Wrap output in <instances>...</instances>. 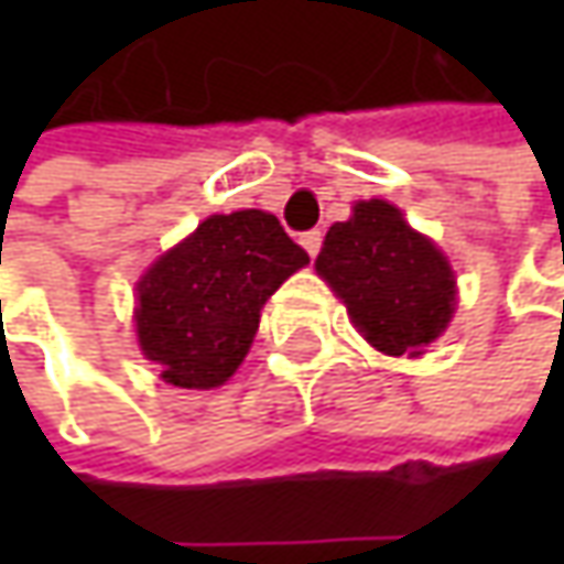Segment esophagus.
<instances>
[{"instance_id": "1", "label": "esophagus", "mask_w": 564, "mask_h": 564, "mask_svg": "<svg viewBox=\"0 0 564 564\" xmlns=\"http://www.w3.org/2000/svg\"><path fill=\"white\" fill-rule=\"evenodd\" d=\"M301 248L307 250L311 257H316L319 248H323V231H319V228H314V231H304V235H301Z\"/></svg>"}]
</instances>
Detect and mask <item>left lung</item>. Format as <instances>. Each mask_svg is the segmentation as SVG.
<instances>
[{"mask_svg": "<svg viewBox=\"0 0 564 564\" xmlns=\"http://www.w3.org/2000/svg\"><path fill=\"white\" fill-rule=\"evenodd\" d=\"M316 272L377 351L417 358L455 314V272L426 235L389 200H358L326 231Z\"/></svg>", "mask_w": 564, "mask_h": 564, "instance_id": "left-lung-1", "label": "left lung"}]
</instances>
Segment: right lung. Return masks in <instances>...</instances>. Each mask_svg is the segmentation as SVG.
Masks as SVG:
<instances>
[{
  "label": "right lung",
  "mask_w": 564,
  "mask_h": 564,
  "mask_svg": "<svg viewBox=\"0 0 564 564\" xmlns=\"http://www.w3.org/2000/svg\"><path fill=\"white\" fill-rule=\"evenodd\" d=\"M307 263L272 213L209 216L138 282L143 358L178 389L223 386L250 351L270 294Z\"/></svg>",
  "instance_id": "1"
}]
</instances>
